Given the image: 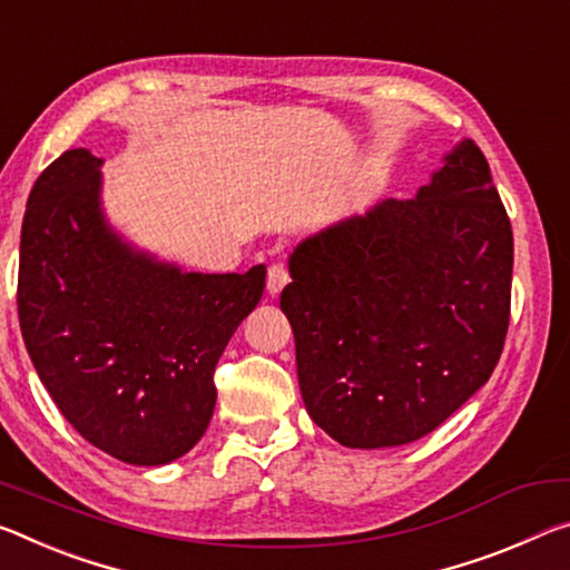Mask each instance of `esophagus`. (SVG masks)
<instances>
[{"instance_id":"obj_1","label":"esophagus","mask_w":570,"mask_h":570,"mask_svg":"<svg viewBox=\"0 0 570 570\" xmlns=\"http://www.w3.org/2000/svg\"><path fill=\"white\" fill-rule=\"evenodd\" d=\"M288 284V271L284 264H274L268 268V278H266V292L271 296L282 294V288Z\"/></svg>"}]
</instances>
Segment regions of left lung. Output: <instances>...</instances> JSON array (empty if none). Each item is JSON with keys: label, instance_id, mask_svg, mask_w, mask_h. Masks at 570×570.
Segmentation results:
<instances>
[{"label": "left lung", "instance_id": "left-lung-1", "mask_svg": "<svg viewBox=\"0 0 570 570\" xmlns=\"http://www.w3.org/2000/svg\"><path fill=\"white\" fill-rule=\"evenodd\" d=\"M282 309L306 413L350 449L403 446L490 381L510 324L512 228L472 139L411 200H381L288 256Z\"/></svg>", "mask_w": 570, "mask_h": 570}]
</instances>
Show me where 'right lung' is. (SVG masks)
Wrapping results in <instances>:
<instances>
[{"mask_svg": "<svg viewBox=\"0 0 570 570\" xmlns=\"http://www.w3.org/2000/svg\"><path fill=\"white\" fill-rule=\"evenodd\" d=\"M104 159L68 149L22 220L24 347L70 426L119 462L185 456L213 419L215 365L256 309L266 266L197 274L126 240L104 210Z\"/></svg>", "mask_w": 570, "mask_h": 570, "instance_id": "add662e5", "label": "right lung"}]
</instances>
